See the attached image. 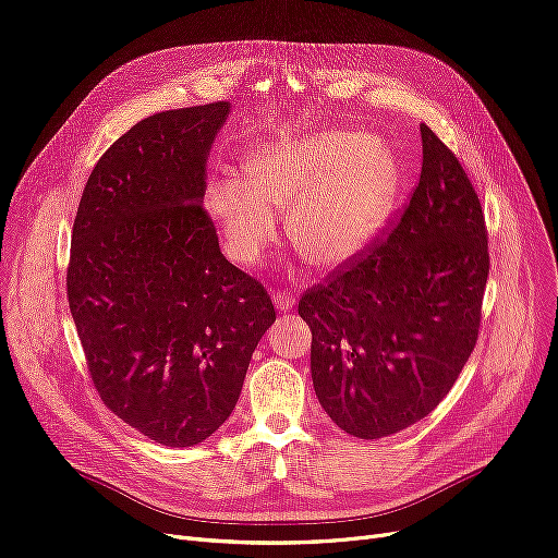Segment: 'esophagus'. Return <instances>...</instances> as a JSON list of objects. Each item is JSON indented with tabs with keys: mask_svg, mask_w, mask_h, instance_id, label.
<instances>
[{
	"mask_svg": "<svg viewBox=\"0 0 558 558\" xmlns=\"http://www.w3.org/2000/svg\"><path fill=\"white\" fill-rule=\"evenodd\" d=\"M274 303H276V307L278 310H282V312H287V310H292L294 307V296L289 294V292H284V289H274Z\"/></svg>",
	"mask_w": 558,
	"mask_h": 558,
	"instance_id": "1",
	"label": "esophagus"
}]
</instances>
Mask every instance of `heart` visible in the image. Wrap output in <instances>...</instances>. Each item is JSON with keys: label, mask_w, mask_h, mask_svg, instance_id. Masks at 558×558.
I'll use <instances>...</instances> for the list:
<instances>
[{"label": "heart", "mask_w": 558, "mask_h": 558, "mask_svg": "<svg viewBox=\"0 0 558 558\" xmlns=\"http://www.w3.org/2000/svg\"><path fill=\"white\" fill-rule=\"evenodd\" d=\"M399 184L395 155L374 136L319 132L251 150L244 178L228 173L209 184L207 207L232 257L253 264L276 232L271 205L294 201L287 216L292 246L314 266H337L376 234Z\"/></svg>", "instance_id": "b5f03b06"}]
</instances>
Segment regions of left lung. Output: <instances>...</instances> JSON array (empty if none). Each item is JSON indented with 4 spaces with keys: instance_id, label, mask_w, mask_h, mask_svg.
I'll return each mask as SVG.
<instances>
[{
    "instance_id": "8db88e82",
    "label": "left lung",
    "mask_w": 558,
    "mask_h": 558,
    "mask_svg": "<svg viewBox=\"0 0 558 558\" xmlns=\"http://www.w3.org/2000/svg\"><path fill=\"white\" fill-rule=\"evenodd\" d=\"M420 130V182L395 228L299 301L312 330L314 392L360 440L433 413L478 339L490 271L486 216L456 155L428 125Z\"/></svg>"
}]
</instances>
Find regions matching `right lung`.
I'll list each match as a JSON object with an SVG mask.
<instances>
[{"mask_svg":"<svg viewBox=\"0 0 558 558\" xmlns=\"http://www.w3.org/2000/svg\"><path fill=\"white\" fill-rule=\"evenodd\" d=\"M228 102L143 118L95 163L72 226L68 303L95 392L166 447H193L234 410L276 319L230 264L203 207Z\"/></svg>","mask_w":558,"mask_h":558,"instance_id":"obj_1","label":"right lung"}]
</instances>
